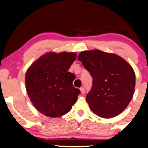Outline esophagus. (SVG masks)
<instances>
[{
  "label": "esophagus",
  "mask_w": 148,
  "mask_h": 148,
  "mask_svg": "<svg viewBox=\"0 0 148 148\" xmlns=\"http://www.w3.org/2000/svg\"><path fill=\"white\" fill-rule=\"evenodd\" d=\"M80 90H81V92H82V95H84V93H85V88H84V87H82V88H80Z\"/></svg>",
  "instance_id": "obj_1"
}]
</instances>
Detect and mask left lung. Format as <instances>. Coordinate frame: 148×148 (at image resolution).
Instances as JSON below:
<instances>
[{
  "label": "left lung",
  "instance_id": "left-lung-1",
  "mask_svg": "<svg viewBox=\"0 0 148 148\" xmlns=\"http://www.w3.org/2000/svg\"><path fill=\"white\" fill-rule=\"evenodd\" d=\"M78 60L92 78L86 99L90 110L103 118H112L127 108L134 93L135 72L117 55L99 50L80 53Z\"/></svg>",
  "mask_w": 148,
  "mask_h": 148
}]
</instances>
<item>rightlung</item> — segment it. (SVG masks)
I'll use <instances>...</instances> for the list:
<instances>
[{
  "mask_svg": "<svg viewBox=\"0 0 148 148\" xmlns=\"http://www.w3.org/2000/svg\"><path fill=\"white\" fill-rule=\"evenodd\" d=\"M77 58L75 53H45L27 69L26 89L34 106L50 117L69 112L81 91L73 86L76 76L68 71Z\"/></svg>",
  "mask_w": 148,
  "mask_h": 148,
  "instance_id": "1",
  "label": "right lung"
}]
</instances>
